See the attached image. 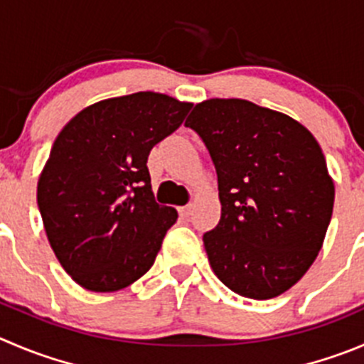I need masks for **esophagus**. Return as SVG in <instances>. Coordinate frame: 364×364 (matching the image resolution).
I'll list each match as a JSON object with an SVG mask.
<instances>
[{
    "mask_svg": "<svg viewBox=\"0 0 364 364\" xmlns=\"http://www.w3.org/2000/svg\"><path fill=\"white\" fill-rule=\"evenodd\" d=\"M178 213H180V216H182V218H189V216H191V213H193V205L180 207Z\"/></svg>",
    "mask_w": 364,
    "mask_h": 364,
    "instance_id": "obj_1",
    "label": "esophagus"
}]
</instances>
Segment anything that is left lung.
Listing matches in <instances>:
<instances>
[{
    "instance_id": "left-lung-1",
    "label": "left lung",
    "mask_w": 364,
    "mask_h": 364,
    "mask_svg": "<svg viewBox=\"0 0 364 364\" xmlns=\"http://www.w3.org/2000/svg\"><path fill=\"white\" fill-rule=\"evenodd\" d=\"M186 127L218 173L221 218L203 234L214 275L247 299L282 295L314 262L332 216L320 144L288 114L240 98L196 103Z\"/></svg>"
}]
</instances>
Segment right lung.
<instances>
[{
	"label": "right lung",
	"instance_id": "add662e5",
	"mask_svg": "<svg viewBox=\"0 0 364 364\" xmlns=\"http://www.w3.org/2000/svg\"><path fill=\"white\" fill-rule=\"evenodd\" d=\"M191 107L151 91L102 100L55 139L37 203L58 262L87 291H119L154 264L178 214L155 202L146 161Z\"/></svg>",
	"mask_w": 364,
	"mask_h": 364
}]
</instances>
